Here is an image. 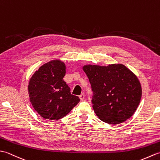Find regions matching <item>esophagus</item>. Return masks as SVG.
I'll list each match as a JSON object with an SVG mask.
<instances>
[{
	"label": "esophagus",
	"mask_w": 160,
	"mask_h": 160,
	"mask_svg": "<svg viewBox=\"0 0 160 160\" xmlns=\"http://www.w3.org/2000/svg\"><path fill=\"white\" fill-rule=\"evenodd\" d=\"M79 98H80V100H83L84 99V98H85V95H84V93H82L81 95H80Z\"/></svg>",
	"instance_id": "1"
}]
</instances>
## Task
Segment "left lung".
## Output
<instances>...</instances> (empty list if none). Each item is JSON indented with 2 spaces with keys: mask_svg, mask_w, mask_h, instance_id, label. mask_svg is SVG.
<instances>
[{
  "mask_svg": "<svg viewBox=\"0 0 160 160\" xmlns=\"http://www.w3.org/2000/svg\"><path fill=\"white\" fill-rule=\"evenodd\" d=\"M82 69L91 83L93 108L100 120L118 124L134 114L142 92L136 75L122 64H86Z\"/></svg>",
  "mask_w": 160,
  "mask_h": 160,
  "instance_id": "1",
  "label": "left lung"
}]
</instances>
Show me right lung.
Here are the masks:
<instances>
[{
	"label": "right lung",
	"mask_w": 160,
	"mask_h": 160,
	"mask_svg": "<svg viewBox=\"0 0 160 160\" xmlns=\"http://www.w3.org/2000/svg\"><path fill=\"white\" fill-rule=\"evenodd\" d=\"M65 73L64 62L53 60L44 64L30 78V102L44 119L60 120L80 102L79 98L71 93L70 88L64 81Z\"/></svg>",
	"instance_id": "right-lung-1"
}]
</instances>
